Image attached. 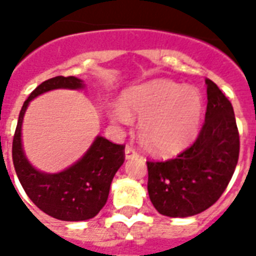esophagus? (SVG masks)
<instances>
[{
  "label": "esophagus",
  "instance_id": "esophagus-1",
  "mask_svg": "<svg viewBox=\"0 0 256 256\" xmlns=\"http://www.w3.org/2000/svg\"><path fill=\"white\" fill-rule=\"evenodd\" d=\"M136 156H138V154H136V152L134 148H130V146H128V148H124V160H132V158H136Z\"/></svg>",
  "mask_w": 256,
  "mask_h": 256
}]
</instances>
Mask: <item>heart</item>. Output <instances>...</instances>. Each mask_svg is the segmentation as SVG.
Returning a JSON list of instances; mask_svg holds the SVG:
<instances>
[{
	"instance_id": "heart-1",
	"label": "heart",
	"mask_w": 256,
	"mask_h": 256,
	"mask_svg": "<svg viewBox=\"0 0 256 256\" xmlns=\"http://www.w3.org/2000/svg\"><path fill=\"white\" fill-rule=\"evenodd\" d=\"M110 120L128 124L140 118L138 132L148 148L158 156H170L183 152L200 128L203 100L192 86L168 80H152L128 88L122 104L108 108Z\"/></svg>"
}]
</instances>
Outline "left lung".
Returning a JSON list of instances; mask_svg holds the SVG:
<instances>
[{"instance_id": "8db88e82", "label": "left lung", "mask_w": 256, "mask_h": 256, "mask_svg": "<svg viewBox=\"0 0 256 256\" xmlns=\"http://www.w3.org/2000/svg\"><path fill=\"white\" fill-rule=\"evenodd\" d=\"M207 110L194 144L175 160L148 162V191L152 206L170 218L192 216L212 206L226 190L239 156L234 108L206 78Z\"/></svg>"}]
</instances>
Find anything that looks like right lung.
I'll list each match as a JSON object with an SVG mask.
<instances>
[{
	"label": "right lung",
	"instance_id": "right-lung-1",
	"mask_svg": "<svg viewBox=\"0 0 256 256\" xmlns=\"http://www.w3.org/2000/svg\"><path fill=\"white\" fill-rule=\"evenodd\" d=\"M77 77H54L42 82L24 102L13 140V164L24 190L36 206L60 220L80 222L94 218L106 204L112 178L124 164V146L96 136L84 156L58 172H46L30 164L22 144L24 116L34 98L57 88L84 90Z\"/></svg>",
	"mask_w": 256,
	"mask_h": 256
}]
</instances>
